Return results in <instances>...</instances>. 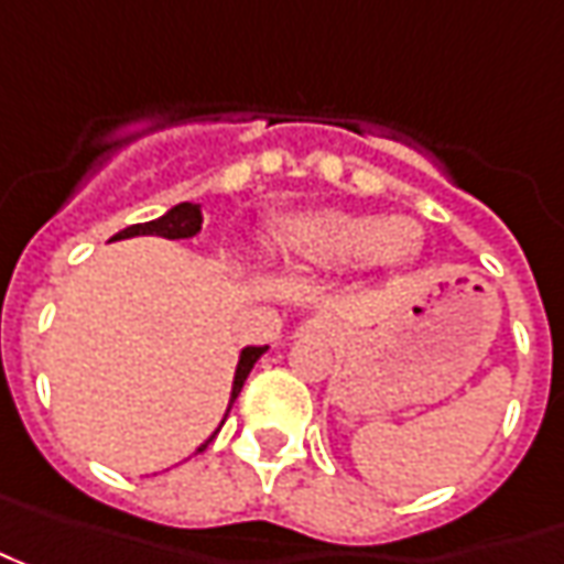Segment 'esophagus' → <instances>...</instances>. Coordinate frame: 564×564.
<instances>
[{"label":"esophagus","instance_id":"esophagus-1","mask_svg":"<svg viewBox=\"0 0 564 564\" xmlns=\"http://www.w3.org/2000/svg\"><path fill=\"white\" fill-rule=\"evenodd\" d=\"M328 328H332V323H328L326 316H316V319L304 323V332H328Z\"/></svg>","mask_w":564,"mask_h":564}]
</instances>
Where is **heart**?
<instances>
[{"instance_id":"b5f03b06","label":"heart","mask_w":564,"mask_h":564,"mask_svg":"<svg viewBox=\"0 0 564 564\" xmlns=\"http://www.w3.org/2000/svg\"><path fill=\"white\" fill-rule=\"evenodd\" d=\"M267 245L282 260L310 267H400L419 251V229L403 217L372 220L366 214H347L335 207H313L285 214L270 226Z\"/></svg>"}]
</instances>
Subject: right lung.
Listing matches in <instances>:
<instances>
[{
	"mask_svg": "<svg viewBox=\"0 0 564 564\" xmlns=\"http://www.w3.org/2000/svg\"><path fill=\"white\" fill-rule=\"evenodd\" d=\"M202 207L192 202H183L176 204V207H170L164 217H158V220H149V223H135V226H127V229H120L111 241H120V238H132V236H161V238H192L202 232ZM267 354V347H245L241 350V357H238V366H236V379H232V397H229V410H232V403H236L238 391H241V384H245V379H248V372L254 369V362L260 360ZM229 410H226V415H229ZM226 422V419H223ZM223 429V425H220ZM217 429V432H220ZM214 432V434H217ZM214 434L204 441L202 447H198V453H202L210 441H214Z\"/></svg>",
	"mask_w": 564,
	"mask_h": 564,
	"instance_id": "right-lung-1",
	"label": "right lung"
}]
</instances>
